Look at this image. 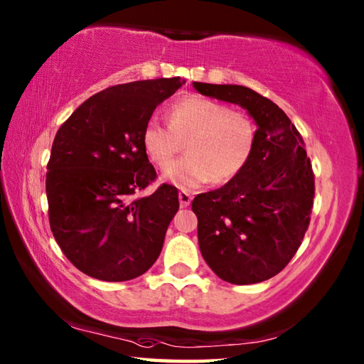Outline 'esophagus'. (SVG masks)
<instances>
[{
	"label": "esophagus",
	"instance_id": "1",
	"mask_svg": "<svg viewBox=\"0 0 364 364\" xmlns=\"http://www.w3.org/2000/svg\"><path fill=\"white\" fill-rule=\"evenodd\" d=\"M178 199H180V205L183 208L188 207V205L191 203V196L188 193H180L178 194Z\"/></svg>",
	"mask_w": 364,
	"mask_h": 364
}]
</instances>
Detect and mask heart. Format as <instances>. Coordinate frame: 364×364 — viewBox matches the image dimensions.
I'll return each instance as SVG.
<instances>
[{
  "instance_id": "1",
  "label": "heart",
  "mask_w": 364,
  "mask_h": 364,
  "mask_svg": "<svg viewBox=\"0 0 364 364\" xmlns=\"http://www.w3.org/2000/svg\"><path fill=\"white\" fill-rule=\"evenodd\" d=\"M165 125L156 117L144 124L141 146L151 164L164 168L187 143L188 156L171 164L164 180L191 191L210 181L228 183L247 167L256 143V124L226 103L189 95L168 109Z\"/></svg>"
}]
</instances>
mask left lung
<instances>
[{"mask_svg":"<svg viewBox=\"0 0 364 364\" xmlns=\"http://www.w3.org/2000/svg\"><path fill=\"white\" fill-rule=\"evenodd\" d=\"M194 87L240 105L257 124L253 154L242 173L193 200L200 253L224 282L269 280L287 267L309 229L315 175L304 140L283 109L255 90L205 82Z\"/></svg>","mask_w":364,"mask_h":364,"instance_id":"obj_1","label":"left lung"}]
</instances>
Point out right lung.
Returning a JSON list of instances; mask_svg holds the SVG:
<instances>
[{
    "mask_svg": "<svg viewBox=\"0 0 364 364\" xmlns=\"http://www.w3.org/2000/svg\"><path fill=\"white\" fill-rule=\"evenodd\" d=\"M183 84L161 77L113 85L57 130L46 173L49 224L63 255L85 275L132 280L159 257L180 203L176 188L165 183L148 197L135 196L157 178L141 132Z\"/></svg>",
    "mask_w": 364,
    "mask_h": 364,
    "instance_id": "right-lung-1",
    "label": "right lung"
}]
</instances>
